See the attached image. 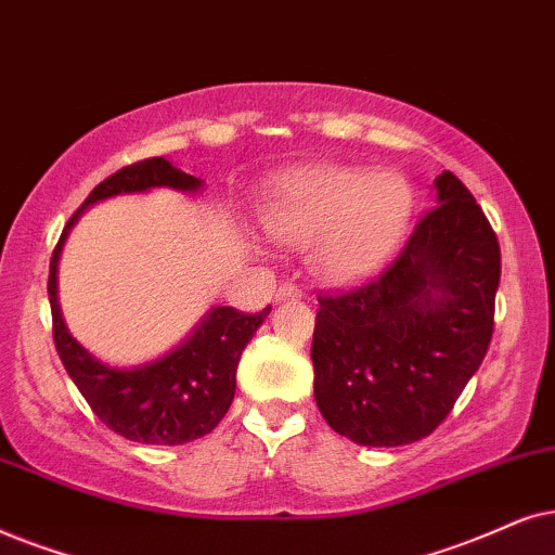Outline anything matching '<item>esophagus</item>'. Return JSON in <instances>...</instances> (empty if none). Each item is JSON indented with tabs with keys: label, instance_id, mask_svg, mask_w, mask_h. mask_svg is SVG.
I'll return each mask as SVG.
<instances>
[{
	"label": "esophagus",
	"instance_id": "34e87169",
	"mask_svg": "<svg viewBox=\"0 0 555 555\" xmlns=\"http://www.w3.org/2000/svg\"><path fill=\"white\" fill-rule=\"evenodd\" d=\"M301 297H305V294H301L299 286H294V284H289V282L279 286L276 294H273V299H276V301H286V299H301Z\"/></svg>",
	"mask_w": 555,
	"mask_h": 555
}]
</instances>
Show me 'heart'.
<instances>
[{"label": "heart", "instance_id": "b5f03b06", "mask_svg": "<svg viewBox=\"0 0 555 555\" xmlns=\"http://www.w3.org/2000/svg\"><path fill=\"white\" fill-rule=\"evenodd\" d=\"M413 205L411 182L393 169L312 165L289 169L266 190L258 220L273 241L307 246L322 282L354 284L390 261Z\"/></svg>", "mask_w": 555, "mask_h": 555}]
</instances>
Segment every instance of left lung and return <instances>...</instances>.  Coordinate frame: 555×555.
I'll return each mask as SVG.
<instances>
[{
  "mask_svg": "<svg viewBox=\"0 0 555 555\" xmlns=\"http://www.w3.org/2000/svg\"><path fill=\"white\" fill-rule=\"evenodd\" d=\"M437 208L371 284L320 297L314 401L360 447H403L449 416L492 339L500 243L452 172L434 180Z\"/></svg>",
  "mask_w": 555,
  "mask_h": 555,
  "instance_id": "obj_1",
  "label": "left lung"
}]
</instances>
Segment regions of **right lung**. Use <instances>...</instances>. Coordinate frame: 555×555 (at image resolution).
Wrapping results in <instances>:
<instances>
[{
    "label": "right lung",
    "instance_id": "1",
    "mask_svg": "<svg viewBox=\"0 0 555 555\" xmlns=\"http://www.w3.org/2000/svg\"><path fill=\"white\" fill-rule=\"evenodd\" d=\"M162 188L197 195L205 190V182L182 172L165 157L124 167L103 180L68 220L57 241L50 258L48 297L53 309L55 350L95 416L129 441L177 447L210 434L231 409L241 354L271 307L258 314L210 307L172 350L146 363L118 367L103 363L70 335L57 301V263L80 216L111 197L146 195Z\"/></svg>",
    "mask_w": 555,
    "mask_h": 555
}]
</instances>
